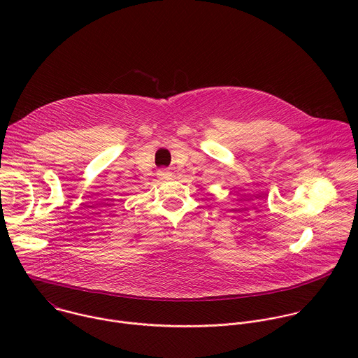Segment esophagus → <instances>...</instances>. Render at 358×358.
<instances>
[{"label":"esophagus","instance_id":"obj_1","mask_svg":"<svg viewBox=\"0 0 358 358\" xmlns=\"http://www.w3.org/2000/svg\"><path fill=\"white\" fill-rule=\"evenodd\" d=\"M163 176H169V174H163Z\"/></svg>","mask_w":358,"mask_h":358}]
</instances>
